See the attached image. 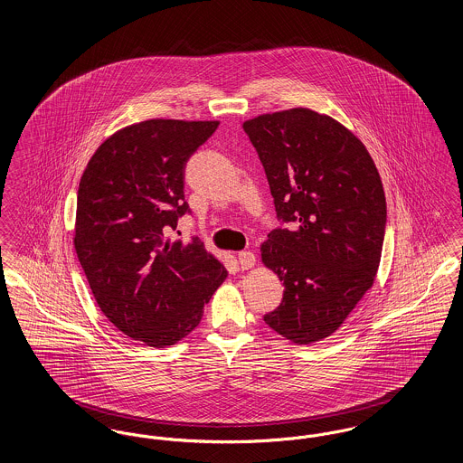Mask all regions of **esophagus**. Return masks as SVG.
I'll list each match as a JSON object with an SVG mask.
<instances>
[{
    "mask_svg": "<svg viewBox=\"0 0 463 463\" xmlns=\"http://www.w3.org/2000/svg\"><path fill=\"white\" fill-rule=\"evenodd\" d=\"M255 262H257V259H255V255H253L251 251H240V253H238V264H240L242 270L251 269V267L255 265Z\"/></svg>",
    "mask_w": 463,
    "mask_h": 463,
    "instance_id": "esophagus-1",
    "label": "esophagus"
}]
</instances>
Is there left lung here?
<instances>
[{"label": "left lung", "instance_id": "8db88e82", "mask_svg": "<svg viewBox=\"0 0 463 463\" xmlns=\"http://www.w3.org/2000/svg\"><path fill=\"white\" fill-rule=\"evenodd\" d=\"M264 165L278 219L262 262L285 285L267 326L295 344L338 330L373 287L387 223L383 185L363 142L326 114L306 108L242 123Z\"/></svg>", "mask_w": 463, "mask_h": 463}]
</instances>
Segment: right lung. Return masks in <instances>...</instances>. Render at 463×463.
<instances>
[{"instance_id": "add662e5", "label": "right lung", "mask_w": 463, "mask_h": 463, "mask_svg": "<svg viewBox=\"0 0 463 463\" xmlns=\"http://www.w3.org/2000/svg\"><path fill=\"white\" fill-rule=\"evenodd\" d=\"M219 121L147 119L112 133L83 172L74 248L91 293L119 331L149 347L194 330L227 278L198 238L170 240L191 213L184 170Z\"/></svg>"}]
</instances>
